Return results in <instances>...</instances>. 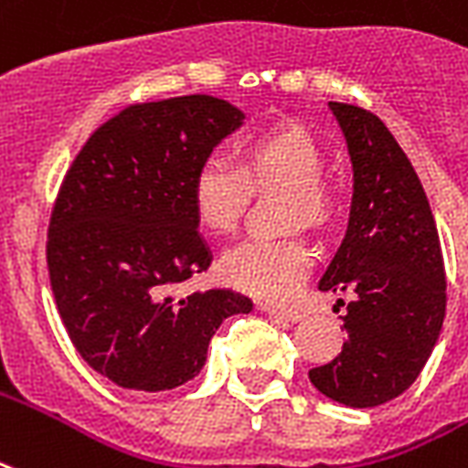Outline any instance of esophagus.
I'll return each instance as SVG.
<instances>
[{
  "label": "esophagus",
  "mask_w": 468,
  "mask_h": 468,
  "mask_svg": "<svg viewBox=\"0 0 468 468\" xmlns=\"http://www.w3.org/2000/svg\"><path fill=\"white\" fill-rule=\"evenodd\" d=\"M258 310L268 314H275V317H285L290 322H300L304 317V313L300 310H292V307H280V304H268V303H258Z\"/></svg>",
  "instance_id": "esophagus-1"
}]
</instances>
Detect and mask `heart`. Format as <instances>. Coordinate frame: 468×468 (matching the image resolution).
<instances>
[{"mask_svg":"<svg viewBox=\"0 0 468 468\" xmlns=\"http://www.w3.org/2000/svg\"><path fill=\"white\" fill-rule=\"evenodd\" d=\"M324 154L303 126L280 123L245 138L238 165L206 155L190 181L193 213L207 233L230 235L243 220L250 193L285 188L290 225L322 228L335 216V196L322 178ZM313 268V250L297 235L250 238L228 252L220 272L228 285L262 300H285Z\"/></svg>","mask_w":468,"mask_h":468,"instance_id":"obj_1","label":"heart"}]
</instances>
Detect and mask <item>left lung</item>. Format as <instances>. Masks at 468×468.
Listing matches in <instances>:
<instances>
[{
    "label": "left lung",
    "instance_id": "obj_1",
    "mask_svg": "<svg viewBox=\"0 0 468 468\" xmlns=\"http://www.w3.org/2000/svg\"><path fill=\"white\" fill-rule=\"evenodd\" d=\"M347 138L355 196L347 233L320 290L345 292L347 342L310 369L324 397L377 407L410 389L437 345L446 313V270L431 207L389 128L375 113L330 101Z\"/></svg>",
    "mask_w": 468,
    "mask_h": 468
}]
</instances>
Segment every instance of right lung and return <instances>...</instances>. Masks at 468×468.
Listing matches in <instances>:
<instances>
[{"label":"right lung","instance_id":"obj_1","mask_svg":"<svg viewBox=\"0 0 468 468\" xmlns=\"http://www.w3.org/2000/svg\"><path fill=\"white\" fill-rule=\"evenodd\" d=\"M243 113L190 93L131 103L93 131L54 200L51 292L69 340L99 375L136 392L198 375L225 317L250 313L233 290L183 292L210 268L190 181Z\"/></svg>","mask_w":468,"mask_h":468}]
</instances>
